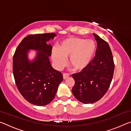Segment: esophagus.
Here are the masks:
<instances>
[{
	"label": "esophagus",
	"instance_id": "esophagus-1",
	"mask_svg": "<svg viewBox=\"0 0 131 131\" xmlns=\"http://www.w3.org/2000/svg\"><path fill=\"white\" fill-rule=\"evenodd\" d=\"M68 77H69V73H63V79H67Z\"/></svg>",
	"mask_w": 131,
	"mask_h": 131
}]
</instances>
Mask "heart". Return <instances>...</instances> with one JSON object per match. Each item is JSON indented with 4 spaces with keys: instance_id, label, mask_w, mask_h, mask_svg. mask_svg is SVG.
I'll return each mask as SVG.
<instances>
[{
    "instance_id": "1",
    "label": "heart",
    "mask_w": 131,
    "mask_h": 131,
    "mask_svg": "<svg viewBox=\"0 0 131 131\" xmlns=\"http://www.w3.org/2000/svg\"><path fill=\"white\" fill-rule=\"evenodd\" d=\"M53 49L51 58L57 69L65 66L66 58L69 57V64L75 70L85 69L92 61L96 51V44L92 40L80 37H69L64 39Z\"/></svg>"
}]
</instances>
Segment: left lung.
I'll return each instance as SVG.
<instances>
[{
  "mask_svg": "<svg viewBox=\"0 0 131 131\" xmlns=\"http://www.w3.org/2000/svg\"><path fill=\"white\" fill-rule=\"evenodd\" d=\"M97 43L95 56L81 72L72 74L75 84L72 93L83 103L98 101L107 91L114 70L112 52L108 43L94 34Z\"/></svg>",
  "mask_w": 131,
  "mask_h": 131,
  "instance_id": "1",
  "label": "left lung"
}]
</instances>
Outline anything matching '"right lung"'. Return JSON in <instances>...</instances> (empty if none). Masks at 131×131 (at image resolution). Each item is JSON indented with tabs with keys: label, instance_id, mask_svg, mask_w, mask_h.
Returning a JSON list of instances; mask_svg holds the SVG:
<instances>
[{
	"label": "right lung",
	"instance_id": "1",
	"mask_svg": "<svg viewBox=\"0 0 131 131\" xmlns=\"http://www.w3.org/2000/svg\"><path fill=\"white\" fill-rule=\"evenodd\" d=\"M54 33L29 35L18 46L13 58V72L19 92L29 102L37 106L48 105L54 98L63 76L51 65L52 46L46 41ZM38 51L32 62L27 59L29 49Z\"/></svg>",
	"mask_w": 131,
	"mask_h": 131
}]
</instances>
